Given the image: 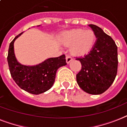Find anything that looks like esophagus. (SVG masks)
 Returning a JSON list of instances; mask_svg holds the SVG:
<instances>
[{"instance_id":"esophagus-1","label":"esophagus","mask_w":127,"mask_h":127,"mask_svg":"<svg viewBox=\"0 0 127 127\" xmlns=\"http://www.w3.org/2000/svg\"><path fill=\"white\" fill-rule=\"evenodd\" d=\"M66 62L67 64H69V63L72 60V58H71V57L69 56H66Z\"/></svg>"}]
</instances>
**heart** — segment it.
Listing matches in <instances>:
<instances>
[{
  "label": "heart",
  "mask_w": 127,
  "mask_h": 127,
  "mask_svg": "<svg viewBox=\"0 0 127 127\" xmlns=\"http://www.w3.org/2000/svg\"><path fill=\"white\" fill-rule=\"evenodd\" d=\"M60 40L64 46H70L69 52L71 54L82 57L92 50L96 42V36L91 30L73 28L62 33Z\"/></svg>",
  "instance_id": "obj_1"
}]
</instances>
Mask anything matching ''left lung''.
<instances>
[{"label": "left lung", "instance_id": "1", "mask_svg": "<svg viewBox=\"0 0 127 127\" xmlns=\"http://www.w3.org/2000/svg\"><path fill=\"white\" fill-rule=\"evenodd\" d=\"M97 40L92 50L83 58H76L81 69L77 75V84L86 93L99 95L113 83L118 67L117 46L111 36L94 24L89 25Z\"/></svg>", "mask_w": 127, "mask_h": 127}]
</instances>
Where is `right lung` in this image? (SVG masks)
Returning <instances> with one entry per match:
<instances>
[{
	"instance_id": "add662e5",
	"label": "right lung",
	"mask_w": 127,
	"mask_h": 127,
	"mask_svg": "<svg viewBox=\"0 0 127 127\" xmlns=\"http://www.w3.org/2000/svg\"><path fill=\"white\" fill-rule=\"evenodd\" d=\"M22 33L16 36L10 44L7 57L10 72L14 81L22 89L34 95L41 94L52 87L58 69L67 64L65 56L64 54L48 58L36 65H22L14 55V42Z\"/></svg>"
}]
</instances>
